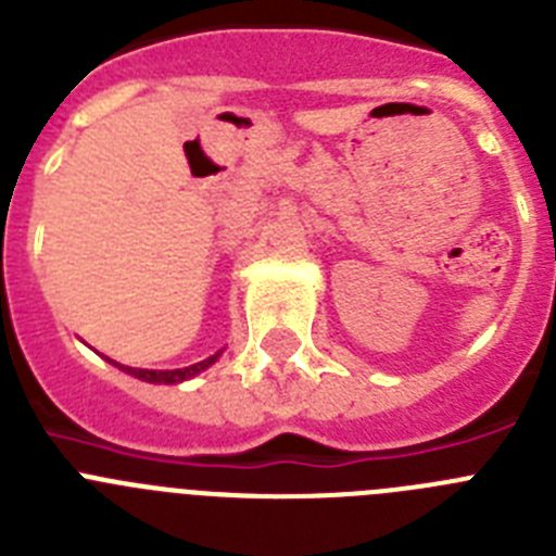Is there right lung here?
I'll list each match as a JSON object with an SVG mask.
<instances>
[{
    "label": "right lung",
    "instance_id": "right-lung-1",
    "mask_svg": "<svg viewBox=\"0 0 556 556\" xmlns=\"http://www.w3.org/2000/svg\"><path fill=\"white\" fill-rule=\"evenodd\" d=\"M219 358V353H214V356L203 358V362H198V365H189V367H180V370H132V367H122L125 372H130V376L141 378V381H150V384H178V381H186V378L198 376L200 370H205L208 365H214Z\"/></svg>",
    "mask_w": 556,
    "mask_h": 556
}]
</instances>
